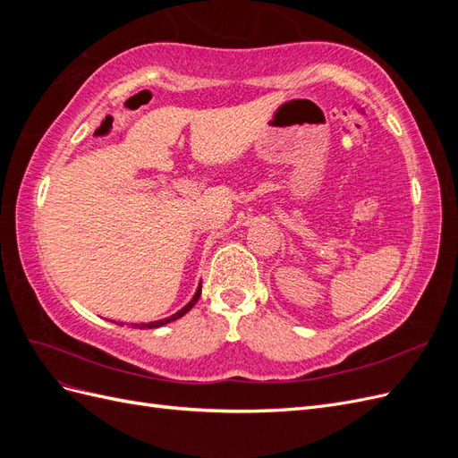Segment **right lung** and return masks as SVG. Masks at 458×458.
Returning a JSON list of instances; mask_svg holds the SVG:
<instances>
[{"label":"right lung","mask_w":458,"mask_h":458,"mask_svg":"<svg viewBox=\"0 0 458 458\" xmlns=\"http://www.w3.org/2000/svg\"><path fill=\"white\" fill-rule=\"evenodd\" d=\"M200 288L202 286H199V290L195 293V296H192V300L187 303L185 308H182L179 310L177 313H174L172 317H165V318H162V321H155V323H141V325H133V327H140V328H158V327H162V325H168V323H172V321H177L179 317H183L192 306H195V303L199 301V298H200Z\"/></svg>","instance_id":"right-lung-1"}]
</instances>
